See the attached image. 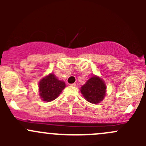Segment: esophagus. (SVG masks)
I'll return each mask as SVG.
<instances>
[{
	"label": "esophagus",
	"instance_id": "1",
	"mask_svg": "<svg viewBox=\"0 0 146 146\" xmlns=\"http://www.w3.org/2000/svg\"><path fill=\"white\" fill-rule=\"evenodd\" d=\"M70 86L76 87V83H72V84H70Z\"/></svg>",
	"mask_w": 146,
	"mask_h": 146
}]
</instances>
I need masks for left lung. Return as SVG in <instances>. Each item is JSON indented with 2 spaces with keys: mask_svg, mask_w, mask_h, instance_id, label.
<instances>
[{
  "mask_svg": "<svg viewBox=\"0 0 146 146\" xmlns=\"http://www.w3.org/2000/svg\"><path fill=\"white\" fill-rule=\"evenodd\" d=\"M80 91L87 101L92 104H98L105 96L106 85L100 78L94 76L82 85Z\"/></svg>",
  "mask_w": 146,
  "mask_h": 146,
  "instance_id": "left-lung-1",
  "label": "left lung"
}]
</instances>
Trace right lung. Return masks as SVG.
Returning <instances> with one entry per match:
<instances>
[{
    "instance_id": "obj_1",
    "label": "right lung",
    "mask_w": 146,
    "mask_h": 146,
    "mask_svg": "<svg viewBox=\"0 0 146 146\" xmlns=\"http://www.w3.org/2000/svg\"><path fill=\"white\" fill-rule=\"evenodd\" d=\"M65 87L64 81L58 80L54 74L51 73L39 82V95L43 101H53L58 98Z\"/></svg>"
}]
</instances>
